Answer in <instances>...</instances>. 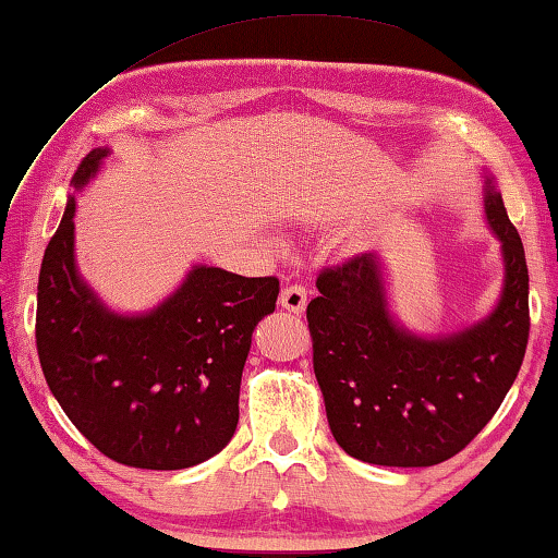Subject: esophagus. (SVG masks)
Here are the masks:
<instances>
[{
	"label": "esophagus",
	"mask_w": 558,
	"mask_h": 558,
	"mask_svg": "<svg viewBox=\"0 0 558 558\" xmlns=\"http://www.w3.org/2000/svg\"><path fill=\"white\" fill-rule=\"evenodd\" d=\"M280 305L286 307L288 313H305V305H307V293L303 286H288L282 288L280 293Z\"/></svg>",
	"instance_id": "34e87169"
}]
</instances>
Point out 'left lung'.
Returning a JSON list of instances; mask_svg holds the SVG:
<instances>
[{"label":"left lung","mask_w":558,"mask_h":558,"mask_svg":"<svg viewBox=\"0 0 558 558\" xmlns=\"http://www.w3.org/2000/svg\"><path fill=\"white\" fill-rule=\"evenodd\" d=\"M484 216L501 243L504 286L489 315L447 335L397 320L377 253L317 278L307 305L313 367L327 422L350 457L379 466H432L470 445L519 375L529 340L524 245L484 173Z\"/></svg>","instance_id":"1"}]
</instances>
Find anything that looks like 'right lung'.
I'll use <instances>...</instances> for the list:
<instances>
[{
    "mask_svg": "<svg viewBox=\"0 0 558 558\" xmlns=\"http://www.w3.org/2000/svg\"><path fill=\"white\" fill-rule=\"evenodd\" d=\"M109 154L94 148L78 163L44 251L39 362L61 410L101 454L138 470H185L231 441L253 330L276 311L280 282L193 265L151 311H111L74 255L76 193Z\"/></svg>",
    "mask_w": 558,
    "mask_h": 558,
    "instance_id": "1",
    "label": "right lung"
}]
</instances>
